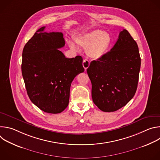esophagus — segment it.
Returning a JSON list of instances; mask_svg holds the SVG:
<instances>
[{"mask_svg": "<svg viewBox=\"0 0 160 160\" xmlns=\"http://www.w3.org/2000/svg\"><path fill=\"white\" fill-rule=\"evenodd\" d=\"M89 65H90V62H89V61L87 60V59H84L83 61V68H85V70L88 68Z\"/></svg>", "mask_w": 160, "mask_h": 160, "instance_id": "1", "label": "esophagus"}]
</instances>
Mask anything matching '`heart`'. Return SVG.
Instances as JSON below:
<instances>
[{
  "instance_id": "obj_1",
  "label": "heart",
  "mask_w": 160,
  "mask_h": 160,
  "mask_svg": "<svg viewBox=\"0 0 160 160\" xmlns=\"http://www.w3.org/2000/svg\"><path fill=\"white\" fill-rule=\"evenodd\" d=\"M76 42L80 46L87 49V55L94 59L104 57L109 52L112 43L111 35L100 30H94L83 33L76 38ZM71 48L78 49L76 44L69 42Z\"/></svg>"
}]
</instances>
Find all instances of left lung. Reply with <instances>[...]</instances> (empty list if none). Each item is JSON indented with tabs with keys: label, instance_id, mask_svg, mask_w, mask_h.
<instances>
[{
	"label": "left lung",
	"instance_id": "8db88e82",
	"mask_svg": "<svg viewBox=\"0 0 160 160\" xmlns=\"http://www.w3.org/2000/svg\"><path fill=\"white\" fill-rule=\"evenodd\" d=\"M140 68L138 45L124 29L111 51L87 68L94 103L104 112L125 106L135 94Z\"/></svg>",
	"mask_w": 160,
	"mask_h": 160
}]
</instances>
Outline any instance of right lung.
I'll list each match as a JSON object with an SVG mask.
<instances>
[{
    "mask_svg": "<svg viewBox=\"0 0 160 160\" xmlns=\"http://www.w3.org/2000/svg\"><path fill=\"white\" fill-rule=\"evenodd\" d=\"M39 28L22 50L21 72L31 101L45 112L57 114L68 106L75 77L84 72L80 56L66 58L58 49L64 46L61 32Z\"/></svg>",
    "mask_w": 160,
    "mask_h": 160,
    "instance_id": "obj_1",
    "label": "right lung"
}]
</instances>
